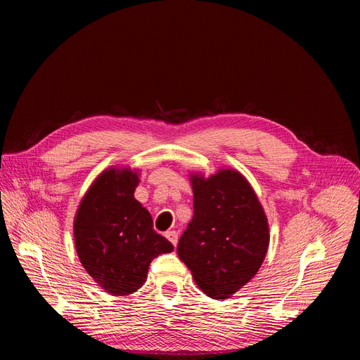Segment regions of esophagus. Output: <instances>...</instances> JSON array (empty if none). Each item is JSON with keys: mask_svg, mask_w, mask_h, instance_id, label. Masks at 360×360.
<instances>
[{"mask_svg": "<svg viewBox=\"0 0 360 360\" xmlns=\"http://www.w3.org/2000/svg\"><path fill=\"white\" fill-rule=\"evenodd\" d=\"M165 237L168 238V240H169L174 246L177 245V242H179V234H177L176 231H167V233H165Z\"/></svg>", "mask_w": 360, "mask_h": 360, "instance_id": "obj_1", "label": "esophagus"}]
</instances>
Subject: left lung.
<instances>
[{
	"instance_id": "left-lung-1",
	"label": "left lung",
	"mask_w": 360,
	"mask_h": 360,
	"mask_svg": "<svg viewBox=\"0 0 360 360\" xmlns=\"http://www.w3.org/2000/svg\"><path fill=\"white\" fill-rule=\"evenodd\" d=\"M193 217L177 254L207 296L224 300L252 279L266 258L269 222L243 174L221 168L210 177L192 171Z\"/></svg>"
}]
</instances>
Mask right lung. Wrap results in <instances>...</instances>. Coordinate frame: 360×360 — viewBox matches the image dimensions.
<instances>
[{"label":"right lung","mask_w":360,"mask_h":360,"mask_svg":"<svg viewBox=\"0 0 360 360\" xmlns=\"http://www.w3.org/2000/svg\"><path fill=\"white\" fill-rule=\"evenodd\" d=\"M139 169L102 171L82 197L73 219L76 254L97 285L112 296L138 291L151 259L174 246L153 230V219L134 193Z\"/></svg>","instance_id":"obj_1"}]
</instances>
